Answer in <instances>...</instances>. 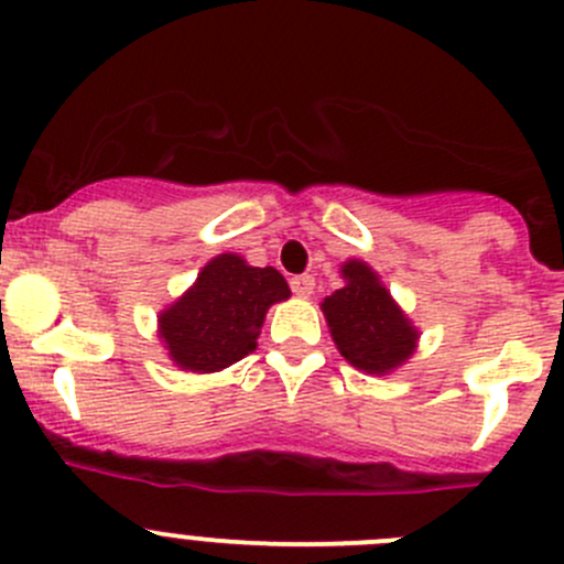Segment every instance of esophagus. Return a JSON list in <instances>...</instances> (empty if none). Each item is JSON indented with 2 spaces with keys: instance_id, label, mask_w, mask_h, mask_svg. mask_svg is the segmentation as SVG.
<instances>
[{
  "instance_id": "esophagus-1",
  "label": "esophagus",
  "mask_w": 564,
  "mask_h": 564,
  "mask_svg": "<svg viewBox=\"0 0 564 564\" xmlns=\"http://www.w3.org/2000/svg\"><path fill=\"white\" fill-rule=\"evenodd\" d=\"M314 278L311 275H297V278H292V292L297 294V297H311V294H314Z\"/></svg>"
}]
</instances>
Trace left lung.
Returning <instances> with one entry per match:
<instances>
[{
    "mask_svg": "<svg viewBox=\"0 0 564 564\" xmlns=\"http://www.w3.org/2000/svg\"><path fill=\"white\" fill-rule=\"evenodd\" d=\"M340 278L344 286L322 303L329 335L349 366L388 377L414 355L420 329L392 300L379 272L362 259L344 261Z\"/></svg>",
    "mask_w": 564,
    "mask_h": 564,
    "instance_id": "8db88e82",
    "label": "left lung"
}]
</instances>
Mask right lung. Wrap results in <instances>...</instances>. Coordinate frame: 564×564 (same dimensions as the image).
<instances>
[{
	"label": "right lung",
	"instance_id": "obj_1",
	"mask_svg": "<svg viewBox=\"0 0 564 564\" xmlns=\"http://www.w3.org/2000/svg\"><path fill=\"white\" fill-rule=\"evenodd\" d=\"M289 297L292 289L275 267L220 253L158 314V338L180 371H224L256 349L270 305Z\"/></svg>",
	"mask_w": 564,
	"mask_h": 564
}]
</instances>
